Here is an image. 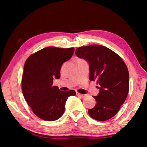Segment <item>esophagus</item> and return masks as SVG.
<instances>
[{
	"instance_id": "obj_1",
	"label": "esophagus",
	"mask_w": 147,
	"mask_h": 147,
	"mask_svg": "<svg viewBox=\"0 0 147 147\" xmlns=\"http://www.w3.org/2000/svg\"><path fill=\"white\" fill-rule=\"evenodd\" d=\"M76 95H77V96H80V97H82V98L85 97V96H86V94H80V93H78V92H76Z\"/></svg>"
}]
</instances>
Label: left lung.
<instances>
[{
	"label": "left lung",
	"mask_w": 147,
	"mask_h": 147,
	"mask_svg": "<svg viewBox=\"0 0 147 147\" xmlns=\"http://www.w3.org/2000/svg\"><path fill=\"white\" fill-rule=\"evenodd\" d=\"M75 54L88 62L89 80L100 85L98 95L93 96L96 105L89 109V115L99 121L108 120L118 112L127 97V67L118 54L98 45L79 47Z\"/></svg>",
	"instance_id": "left-lung-1"
}]
</instances>
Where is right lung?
<instances>
[{
	"instance_id": "obj_1",
	"label": "right lung",
	"mask_w": 147,
	"mask_h": 147,
	"mask_svg": "<svg viewBox=\"0 0 147 147\" xmlns=\"http://www.w3.org/2000/svg\"><path fill=\"white\" fill-rule=\"evenodd\" d=\"M74 48L47 47L32 54L24 63L22 90L24 99L35 115L45 121L61 117L69 96L74 90L60 91L53 86V79L60 78L62 65L71 58Z\"/></svg>"
}]
</instances>
